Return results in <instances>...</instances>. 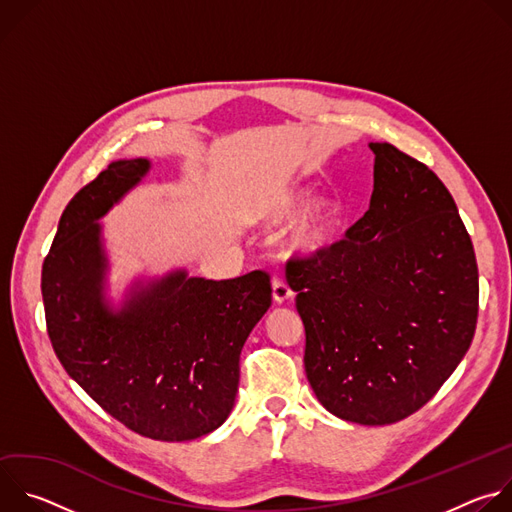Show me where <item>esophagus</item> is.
<instances>
[{"label": "esophagus", "instance_id": "1", "mask_svg": "<svg viewBox=\"0 0 512 512\" xmlns=\"http://www.w3.org/2000/svg\"><path fill=\"white\" fill-rule=\"evenodd\" d=\"M271 287H273V302L275 304H285L287 300L294 298V291H291V287L279 277H273Z\"/></svg>", "mask_w": 512, "mask_h": 512}]
</instances>
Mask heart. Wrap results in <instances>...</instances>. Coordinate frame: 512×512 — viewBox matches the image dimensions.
Listing matches in <instances>:
<instances>
[{
	"label": "heart",
	"instance_id": "obj_1",
	"mask_svg": "<svg viewBox=\"0 0 512 512\" xmlns=\"http://www.w3.org/2000/svg\"><path fill=\"white\" fill-rule=\"evenodd\" d=\"M306 196V190L300 186H283L263 194L249 210L255 223L263 227H279L294 214L297 206ZM298 210V209H297ZM299 211V210H298ZM342 208L340 202L330 194H316L308 198L303 208L291 221L287 243L289 247L304 253L316 255L332 245L336 231L340 227Z\"/></svg>",
	"mask_w": 512,
	"mask_h": 512
}]
</instances>
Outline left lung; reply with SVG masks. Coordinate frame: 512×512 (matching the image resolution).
Listing matches in <instances>:
<instances>
[{
  "label": "left lung",
  "mask_w": 512,
  "mask_h": 512,
  "mask_svg": "<svg viewBox=\"0 0 512 512\" xmlns=\"http://www.w3.org/2000/svg\"><path fill=\"white\" fill-rule=\"evenodd\" d=\"M369 148V210L346 239L285 275L318 401L340 419L387 425L421 409L468 352L478 265L444 182L391 143Z\"/></svg>",
  "instance_id": "left-lung-1"
}]
</instances>
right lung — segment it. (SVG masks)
<instances>
[{
  "instance_id": "right-lung-1",
  "label": "right lung",
  "mask_w": 512,
  "mask_h": 512,
  "mask_svg": "<svg viewBox=\"0 0 512 512\" xmlns=\"http://www.w3.org/2000/svg\"><path fill=\"white\" fill-rule=\"evenodd\" d=\"M148 172L145 158L113 162L68 202L42 265V300L60 364L95 403L139 435L186 442L229 417L271 283L259 269L221 281L178 269L135 281L113 310L97 221Z\"/></svg>"
}]
</instances>
